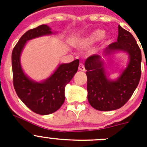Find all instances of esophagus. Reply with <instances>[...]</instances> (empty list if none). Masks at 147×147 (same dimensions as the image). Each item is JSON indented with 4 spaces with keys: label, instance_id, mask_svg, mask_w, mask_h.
Segmentation results:
<instances>
[{
    "label": "esophagus",
    "instance_id": "esophagus-1",
    "mask_svg": "<svg viewBox=\"0 0 147 147\" xmlns=\"http://www.w3.org/2000/svg\"><path fill=\"white\" fill-rule=\"evenodd\" d=\"M79 70L81 71H85V65L83 64L82 62H80V65H79Z\"/></svg>",
    "mask_w": 147,
    "mask_h": 147
}]
</instances>
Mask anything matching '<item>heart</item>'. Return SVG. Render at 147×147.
<instances>
[{
    "instance_id": "1",
    "label": "heart",
    "mask_w": 147,
    "mask_h": 147,
    "mask_svg": "<svg viewBox=\"0 0 147 147\" xmlns=\"http://www.w3.org/2000/svg\"><path fill=\"white\" fill-rule=\"evenodd\" d=\"M105 32L102 29H95L84 35L80 38L76 39L74 42V45L78 48H86L88 46L96 43L103 38L105 43L110 42L109 36H105Z\"/></svg>"
}]
</instances>
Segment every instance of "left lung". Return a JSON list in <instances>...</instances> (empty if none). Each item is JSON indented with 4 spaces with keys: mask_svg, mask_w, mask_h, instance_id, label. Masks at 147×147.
<instances>
[{
    "mask_svg": "<svg viewBox=\"0 0 147 147\" xmlns=\"http://www.w3.org/2000/svg\"><path fill=\"white\" fill-rule=\"evenodd\" d=\"M119 28L117 42L110 44L104 51V57L117 52L126 53L129 60L119 76L110 80L105 69V61L99 55L87 59L85 67L88 77V99L93 108L109 111L124 106L132 96L141 79V51L132 34Z\"/></svg>",
    "mask_w": 147,
    "mask_h": 147,
    "instance_id": "8db88e82",
    "label": "left lung"
}]
</instances>
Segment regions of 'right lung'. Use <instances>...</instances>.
Instances as JSON below:
<instances>
[{
    "label": "right lung",
    "instance_id": "right-lung-1",
    "mask_svg": "<svg viewBox=\"0 0 147 147\" xmlns=\"http://www.w3.org/2000/svg\"><path fill=\"white\" fill-rule=\"evenodd\" d=\"M56 34L51 28L42 24L27 31L20 38L11 54L13 85L18 97L33 112L49 115L59 110L65 102V88L77 72L79 59L58 65L50 76L37 82L27 76L20 63L22 51L32 39Z\"/></svg>",
    "mask_w": 147,
    "mask_h": 147
}]
</instances>
